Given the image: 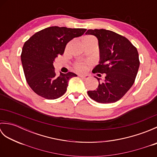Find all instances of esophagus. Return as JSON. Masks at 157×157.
Instances as JSON below:
<instances>
[{
    "instance_id": "esophagus-1",
    "label": "esophagus",
    "mask_w": 157,
    "mask_h": 157,
    "mask_svg": "<svg viewBox=\"0 0 157 157\" xmlns=\"http://www.w3.org/2000/svg\"><path fill=\"white\" fill-rule=\"evenodd\" d=\"M79 78H81L82 79H84V80H86V79H88L90 78V76L88 75H79Z\"/></svg>"
}]
</instances>
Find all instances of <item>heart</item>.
Segmentation results:
<instances>
[{
	"label": "heart",
	"mask_w": 157,
	"mask_h": 157,
	"mask_svg": "<svg viewBox=\"0 0 157 157\" xmlns=\"http://www.w3.org/2000/svg\"><path fill=\"white\" fill-rule=\"evenodd\" d=\"M81 42L82 45L89 44H96V40L94 36L90 35H86L84 36V37H82ZM88 64V63L77 62L74 64V69L78 72H83L85 71L86 67H87Z\"/></svg>",
	"instance_id": "b5f03b06"
}]
</instances>
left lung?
Masks as SVG:
<instances>
[{
  "label": "left lung",
  "instance_id": "8db88e82",
  "mask_svg": "<svg viewBox=\"0 0 157 157\" xmlns=\"http://www.w3.org/2000/svg\"><path fill=\"white\" fill-rule=\"evenodd\" d=\"M86 34L94 35L98 40L99 64L92 72L104 73L105 80L98 81V88L88 91L92 99L100 103L115 102L131 88L140 66L139 55L128 39L105 29H88Z\"/></svg>",
  "mask_w": 157,
  "mask_h": 157
}]
</instances>
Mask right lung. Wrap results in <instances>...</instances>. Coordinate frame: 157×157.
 Returning a JSON list of instances; mask_svg holds the SVG:
<instances>
[{"label":"right lung","mask_w":157,"mask_h":157,"mask_svg":"<svg viewBox=\"0 0 157 157\" xmlns=\"http://www.w3.org/2000/svg\"><path fill=\"white\" fill-rule=\"evenodd\" d=\"M86 29L52 26L36 32L25 42L21 60L28 85L46 99H56L65 94L74 73L56 75L53 66L56 57L62 55L67 44L84 34Z\"/></svg>","instance_id":"obj_1"}]
</instances>
